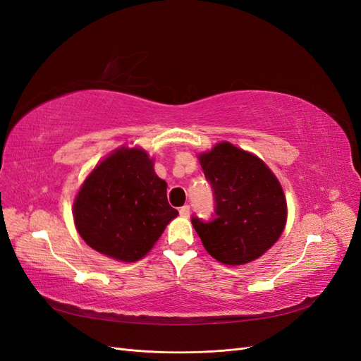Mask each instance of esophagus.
Masks as SVG:
<instances>
[{"mask_svg": "<svg viewBox=\"0 0 361 361\" xmlns=\"http://www.w3.org/2000/svg\"><path fill=\"white\" fill-rule=\"evenodd\" d=\"M190 212H191V209H190L188 204H183L182 207H179V214H180V216H183V218H188V216H190Z\"/></svg>", "mask_w": 361, "mask_h": 361, "instance_id": "34e87169", "label": "esophagus"}]
</instances>
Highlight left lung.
<instances>
[{
  "label": "left lung",
  "instance_id": "left-lung-1",
  "mask_svg": "<svg viewBox=\"0 0 361 361\" xmlns=\"http://www.w3.org/2000/svg\"><path fill=\"white\" fill-rule=\"evenodd\" d=\"M199 159L215 203L207 221L191 218L206 251L226 265L257 259L274 245L286 224L280 182L264 161L226 141Z\"/></svg>",
  "mask_w": 361,
  "mask_h": 361
}]
</instances>
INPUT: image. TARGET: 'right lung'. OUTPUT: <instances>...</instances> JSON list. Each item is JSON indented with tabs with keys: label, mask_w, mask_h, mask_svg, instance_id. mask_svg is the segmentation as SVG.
I'll return each mask as SVG.
<instances>
[{
	"label": "right lung",
	"mask_w": 361,
	"mask_h": 361,
	"mask_svg": "<svg viewBox=\"0 0 361 361\" xmlns=\"http://www.w3.org/2000/svg\"><path fill=\"white\" fill-rule=\"evenodd\" d=\"M178 215L167 183L141 149H118L85 179L73 204L76 231L93 250L135 262L154 247Z\"/></svg>",
	"instance_id": "add662e5"
}]
</instances>
